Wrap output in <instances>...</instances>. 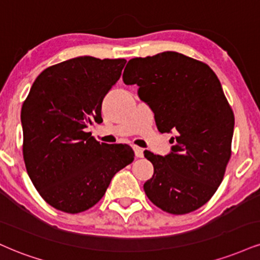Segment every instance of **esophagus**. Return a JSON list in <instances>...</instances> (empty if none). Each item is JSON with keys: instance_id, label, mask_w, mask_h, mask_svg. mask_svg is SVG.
<instances>
[{"instance_id": "esophagus-1", "label": "esophagus", "mask_w": 260, "mask_h": 260, "mask_svg": "<svg viewBox=\"0 0 260 260\" xmlns=\"http://www.w3.org/2000/svg\"><path fill=\"white\" fill-rule=\"evenodd\" d=\"M133 150H134V154H136L137 157H143L144 150L142 148H139V146H133Z\"/></svg>"}]
</instances>
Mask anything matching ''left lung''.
<instances>
[{
    "mask_svg": "<svg viewBox=\"0 0 260 260\" xmlns=\"http://www.w3.org/2000/svg\"><path fill=\"white\" fill-rule=\"evenodd\" d=\"M122 79L155 114L161 133H174L171 154L144 156L154 176L144 184L150 201L171 214H186L211 200L231 156L234 112L217 75L205 62L177 52L128 61Z\"/></svg>",
    "mask_w": 260,
    "mask_h": 260,
    "instance_id": "1",
    "label": "left lung"
}]
</instances>
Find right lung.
I'll use <instances>...</instances> for the list:
<instances>
[{"label": "right lung", "mask_w": 260, "mask_h": 260, "mask_svg": "<svg viewBox=\"0 0 260 260\" xmlns=\"http://www.w3.org/2000/svg\"><path fill=\"white\" fill-rule=\"evenodd\" d=\"M126 59L77 57L43 70L21 108L23 156L34 186L52 207L80 213L104 196L112 177L134 160L132 148L102 143V103Z\"/></svg>", "instance_id": "1"}]
</instances>
